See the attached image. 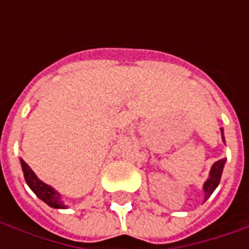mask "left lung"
Listing matches in <instances>:
<instances>
[{"label":"left lung","mask_w":249,"mask_h":249,"mask_svg":"<svg viewBox=\"0 0 249 249\" xmlns=\"http://www.w3.org/2000/svg\"><path fill=\"white\" fill-rule=\"evenodd\" d=\"M221 135H223V129H221ZM223 141H224V136H223ZM225 159H221L219 161H216L211 168V172H209L208 180L204 183V192H205V200L213 193V191L217 188L220 183V178H221V173H223V168H224Z\"/></svg>","instance_id":"obj_1"}]
</instances>
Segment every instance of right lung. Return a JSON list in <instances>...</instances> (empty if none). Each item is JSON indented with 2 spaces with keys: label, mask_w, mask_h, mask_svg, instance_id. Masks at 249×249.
<instances>
[{
  "label": "right lung",
  "mask_w": 249,
  "mask_h": 249,
  "mask_svg": "<svg viewBox=\"0 0 249 249\" xmlns=\"http://www.w3.org/2000/svg\"><path fill=\"white\" fill-rule=\"evenodd\" d=\"M21 167H22V172H24V178L26 184L29 185L30 189L38 196V197L46 203L52 208L64 209L66 208V205L62 203L61 195L57 192L56 189H53L51 185L42 183L40 178L36 176V173L30 169V167L26 162L21 159Z\"/></svg>",
  "instance_id": "right-lung-1"
}]
</instances>
